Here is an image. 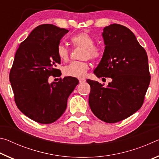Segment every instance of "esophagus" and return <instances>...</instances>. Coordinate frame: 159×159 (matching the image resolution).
Masks as SVG:
<instances>
[{
  "label": "esophagus",
  "instance_id": "obj_1",
  "mask_svg": "<svg viewBox=\"0 0 159 159\" xmlns=\"http://www.w3.org/2000/svg\"><path fill=\"white\" fill-rule=\"evenodd\" d=\"M79 83H85L86 81V80L85 79H83V78H80V79H79Z\"/></svg>",
  "mask_w": 159,
  "mask_h": 159
}]
</instances>
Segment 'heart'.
Instances as JSON below:
<instances>
[{
	"instance_id": "b5f03b06",
	"label": "heart",
	"mask_w": 159,
	"mask_h": 159,
	"mask_svg": "<svg viewBox=\"0 0 159 159\" xmlns=\"http://www.w3.org/2000/svg\"><path fill=\"white\" fill-rule=\"evenodd\" d=\"M75 46L83 48L81 59L98 61L102 57V53L98 47L94 45L95 41L93 38L85 31H82L74 35L71 39ZM57 55L61 61H66L69 57V50L63 45H59L57 47ZM89 64L86 61H72L69 65L64 67L63 73L66 76L81 78L84 76L89 69Z\"/></svg>"
}]
</instances>
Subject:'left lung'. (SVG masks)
<instances>
[{
	"label": "left lung",
	"mask_w": 159,
	"mask_h": 159,
	"mask_svg": "<svg viewBox=\"0 0 159 159\" xmlns=\"http://www.w3.org/2000/svg\"><path fill=\"white\" fill-rule=\"evenodd\" d=\"M102 36L105 49L94 73L98 78H111L112 81L104 87L87 80L91 88L89 105L99 119L114 123L141 108L151 76L146 50L130 29L113 24L104 27Z\"/></svg>",
	"instance_id": "left-lung-1"
}]
</instances>
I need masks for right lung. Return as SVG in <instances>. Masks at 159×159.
Listing matches in <instances>:
<instances>
[{"label":"right lung","mask_w":159,"mask_h":159,"mask_svg":"<svg viewBox=\"0 0 159 159\" xmlns=\"http://www.w3.org/2000/svg\"><path fill=\"white\" fill-rule=\"evenodd\" d=\"M69 30L53 25L35 28L19 46L10 71V82L16 105L34 121L49 124L65 111L67 99L79 80L67 76L48 83L50 76H60L56 69L60 40Z\"/></svg>","instance_id":"right-lung-1"}]
</instances>
